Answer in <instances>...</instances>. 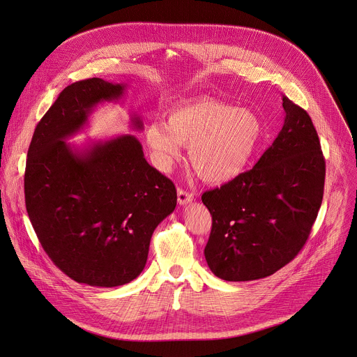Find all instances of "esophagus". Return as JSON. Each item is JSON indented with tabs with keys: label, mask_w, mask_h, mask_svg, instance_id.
Returning <instances> with one entry per match:
<instances>
[{
	"label": "esophagus",
	"mask_w": 357,
	"mask_h": 357,
	"mask_svg": "<svg viewBox=\"0 0 357 357\" xmlns=\"http://www.w3.org/2000/svg\"><path fill=\"white\" fill-rule=\"evenodd\" d=\"M195 195L192 192H188L185 189H178V203L181 206H186L188 203H190L193 200Z\"/></svg>",
	"instance_id": "obj_1"
}]
</instances>
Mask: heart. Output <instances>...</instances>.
<instances>
[{"mask_svg":"<svg viewBox=\"0 0 357 357\" xmlns=\"http://www.w3.org/2000/svg\"><path fill=\"white\" fill-rule=\"evenodd\" d=\"M261 137L259 116L214 100H200L175 108L164 122H153L146 140L162 169L181 157L182 144L190 146V161L197 175L210 183L239 176L249 165Z\"/></svg>","mask_w":357,"mask_h":357,"instance_id":"b5f03b06","label":"heart"}]
</instances>
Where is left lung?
Masks as SVG:
<instances>
[{"label":"left lung","instance_id":"8db88e82","mask_svg":"<svg viewBox=\"0 0 357 357\" xmlns=\"http://www.w3.org/2000/svg\"><path fill=\"white\" fill-rule=\"evenodd\" d=\"M282 107L284 126L257 164L202 196L213 217L206 261L224 281L266 278L292 261L321 207L326 160L317 130L285 96Z\"/></svg>","mask_w":357,"mask_h":357}]
</instances>
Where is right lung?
Returning <instances> with one entry per match:
<instances>
[{
    "label": "right lung",
    "mask_w": 357,
    "mask_h": 357,
    "mask_svg": "<svg viewBox=\"0 0 357 357\" xmlns=\"http://www.w3.org/2000/svg\"><path fill=\"white\" fill-rule=\"evenodd\" d=\"M125 87L100 77L65 87L37 123L27 151L24 202L33 229L52 263L90 287L137 278L154 229L176 206L175 185L146 161L135 136L82 149L65 142L97 104L119 100ZM132 125L143 129L136 115Z\"/></svg>",
    "instance_id": "right-lung-1"
}]
</instances>
